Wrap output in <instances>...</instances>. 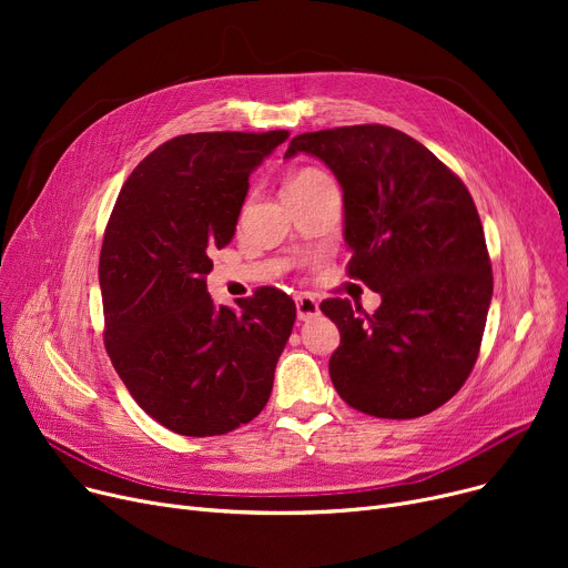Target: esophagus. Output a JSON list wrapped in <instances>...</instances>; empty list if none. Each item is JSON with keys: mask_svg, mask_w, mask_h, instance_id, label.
Instances as JSON below:
<instances>
[{"mask_svg": "<svg viewBox=\"0 0 568 568\" xmlns=\"http://www.w3.org/2000/svg\"><path fill=\"white\" fill-rule=\"evenodd\" d=\"M296 315H300V320H313L320 315V304L313 300L311 294L296 296Z\"/></svg>", "mask_w": 568, "mask_h": 568, "instance_id": "34e87169", "label": "esophagus"}]
</instances>
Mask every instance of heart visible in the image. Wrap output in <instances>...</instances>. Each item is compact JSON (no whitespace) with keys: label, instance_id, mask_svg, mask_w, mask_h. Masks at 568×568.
I'll return each mask as SVG.
<instances>
[{"label":"heart","instance_id":"b5f03b06","mask_svg":"<svg viewBox=\"0 0 568 568\" xmlns=\"http://www.w3.org/2000/svg\"><path fill=\"white\" fill-rule=\"evenodd\" d=\"M332 176L322 172L320 168H302L296 170L287 182H285V189H283V195L290 197V195H304V193H313L317 189H324V186H332Z\"/></svg>","mask_w":568,"mask_h":568}]
</instances>
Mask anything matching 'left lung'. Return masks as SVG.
Masks as SVG:
<instances>
[{
	"label": "left lung",
	"mask_w": 568,
	"mask_h": 568,
	"mask_svg": "<svg viewBox=\"0 0 568 568\" xmlns=\"http://www.w3.org/2000/svg\"><path fill=\"white\" fill-rule=\"evenodd\" d=\"M343 189L347 274L379 292L368 315L322 302L341 345L338 396L379 419H416L458 394L479 356L493 300L484 225L460 176L414 138L382 124L296 135Z\"/></svg>",
	"instance_id": "1"
}]
</instances>
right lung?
I'll return each mask as SVG.
<instances>
[{"label": "right lung", "instance_id": "right-lung-1", "mask_svg": "<svg viewBox=\"0 0 568 568\" xmlns=\"http://www.w3.org/2000/svg\"><path fill=\"white\" fill-rule=\"evenodd\" d=\"M287 131L189 133L126 179L110 214L99 283L105 349L135 403L172 433L225 435L253 422L274 386L296 306L260 287L234 308L206 292L251 172Z\"/></svg>", "mask_w": 568, "mask_h": 568}]
</instances>
